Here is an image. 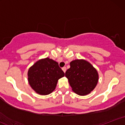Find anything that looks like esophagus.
<instances>
[{
	"label": "esophagus",
	"instance_id": "34e87169",
	"mask_svg": "<svg viewBox=\"0 0 125 125\" xmlns=\"http://www.w3.org/2000/svg\"><path fill=\"white\" fill-rule=\"evenodd\" d=\"M62 70H63V71L64 72V73L66 72V67H62Z\"/></svg>",
	"mask_w": 125,
	"mask_h": 125
}]
</instances>
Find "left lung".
Returning <instances> with one entry per match:
<instances>
[{
  "instance_id": "obj_1",
  "label": "left lung",
  "mask_w": 125,
  "mask_h": 125,
  "mask_svg": "<svg viewBox=\"0 0 125 125\" xmlns=\"http://www.w3.org/2000/svg\"><path fill=\"white\" fill-rule=\"evenodd\" d=\"M65 76L74 93L81 96L90 94L98 82V73L94 67L83 59H76L70 63Z\"/></svg>"
}]
</instances>
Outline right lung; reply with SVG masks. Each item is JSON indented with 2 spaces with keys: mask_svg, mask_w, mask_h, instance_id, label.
I'll return each mask as SVG.
<instances>
[{
  "mask_svg": "<svg viewBox=\"0 0 125 125\" xmlns=\"http://www.w3.org/2000/svg\"><path fill=\"white\" fill-rule=\"evenodd\" d=\"M64 76L58 63L49 58L39 60L28 72L30 86L41 95L51 94L55 89L58 80Z\"/></svg>",
  "mask_w": 125,
  "mask_h": 125,
  "instance_id": "1",
  "label": "right lung"
}]
</instances>
